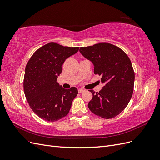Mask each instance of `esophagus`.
Here are the masks:
<instances>
[{
    "mask_svg": "<svg viewBox=\"0 0 160 160\" xmlns=\"http://www.w3.org/2000/svg\"><path fill=\"white\" fill-rule=\"evenodd\" d=\"M84 91H85L84 89H81V88H79V89H78V91H79V93H82V92H83Z\"/></svg>",
    "mask_w": 160,
    "mask_h": 160,
    "instance_id": "esophagus-1",
    "label": "esophagus"
}]
</instances>
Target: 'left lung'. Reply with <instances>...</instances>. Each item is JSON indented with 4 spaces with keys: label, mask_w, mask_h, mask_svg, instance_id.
Listing matches in <instances>:
<instances>
[{
    "label": "left lung",
    "mask_w": 160,
    "mask_h": 160,
    "mask_svg": "<svg viewBox=\"0 0 160 160\" xmlns=\"http://www.w3.org/2000/svg\"><path fill=\"white\" fill-rule=\"evenodd\" d=\"M79 51L94 66V73L101 75L104 84L99 93L89 90L93 98L88 108L104 119L113 118L127 107L132 98L135 73L129 58L119 47L102 42L81 47Z\"/></svg>",
    "instance_id": "obj_1"
}]
</instances>
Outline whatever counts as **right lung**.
<instances>
[{
	"instance_id": "add662e5",
	"label": "right lung",
	"mask_w": 160,
	"mask_h": 160,
	"mask_svg": "<svg viewBox=\"0 0 160 160\" xmlns=\"http://www.w3.org/2000/svg\"><path fill=\"white\" fill-rule=\"evenodd\" d=\"M79 47L50 42L37 50L28 61L24 77V91L30 108L47 122H56L68 114L78 90L66 89L57 82L65 59Z\"/></svg>"
}]
</instances>
